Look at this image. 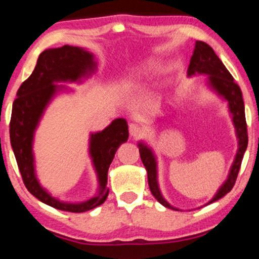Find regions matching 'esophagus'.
I'll list each match as a JSON object with an SVG mask.
<instances>
[{
  "label": "esophagus",
  "mask_w": 259,
  "mask_h": 259,
  "mask_svg": "<svg viewBox=\"0 0 259 259\" xmlns=\"http://www.w3.org/2000/svg\"><path fill=\"white\" fill-rule=\"evenodd\" d=\"M130 133L133 138H139L145 133V130L140 125H138V123H131Z\"/></svg>",
  "instance_id": "1"
}]
</instances>
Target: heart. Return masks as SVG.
Here are the masks:
<instances>
[{
  "mask_svg": "<svg viewBox=\"0 0 259 259\" xmlns=\"http://www.w3.org/2000/svg\"><path fill=\"white\" fill-rule=\"evenodd\" d=\"M154 67H155V65L153 62H147L146 65H145V67H144V72H141V73H147V72H151L152 69H154ZM126 86L128 87V88H132L133 86H134V81L131 79V80H128L126 82Z\"/></svg>",
  "mask_w": 259,
  "mask_h": 259,
  "instance_id": "1",
  "label": "heart"
}]
</instances>
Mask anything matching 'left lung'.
Returning a JSON list of instances; mask_svg holds the SVG:
<instances>
[{"label":"left lung","mask_w":259,"mask_h":259,"mask_svg":"<svg viewBox=\"0 0 259 259\" xmlns=\"http://www.w3.org/2000/svg\"><path fill=\"white\" fill-rule=\"evenodd\" d=\"M207 75L206 83L212 91L215 92L219 97L228 101L229 111L231 113L232 122L236 130V136L238 139V150H237L235 160L232 162L231 168H230L228 179L224 184L219 187L215 196L208 201L207 204L213 203V201L221 199L232 190L235 185L237 176H238L240 165H242L243 155L245 153L247 147V130H246V120H245V108H244V101L242 97V91L238 84L233 81V77L226 67L223 65L221 59L215 55L213 49L207 44L203 41H196L194 46L193 55L190 60L189 68H187V76L191 77L193 75ZM139 153L141 161L147 171L148 186L152 194L161 205L165 207L173 208V210L179 211L177 207H173L167 201L164 199L158 185V171H157V159L152 151L146 144L139 143ZM206 204V205H207Z\"/></svg>","instance_id":"1"}]
</instances>
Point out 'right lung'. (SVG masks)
I'll return each mask as SVG.
<instances>
[{
  "mask_svg": "<svg viewBox=\"0 0 259 259\" xmlns=\"http://www.w3.org/2000/svg\"><path fill=\"white\" fill-rule=\"evenodd\" d=\"M97 70L94 55L86 49L65 45L46 49L37 59L31 75L21 84L13 104L9 132L10 144L27 190L42 203L61 211H90L106 200L109 189L107 173L119 146L128 139V125L125 119L113 120L104 131L92 133L90 155L97 172L98 194L82 203H67L49 194L38 183L35 173L33 141L34 133L44 112L56 93L66 86L56 82H75L91 76Z\"/></svg>",
  "mask_w": 259,
  "mask_h": 259,
  "instance_id": "1",
  "label": "right lung"
}]
</instances>
